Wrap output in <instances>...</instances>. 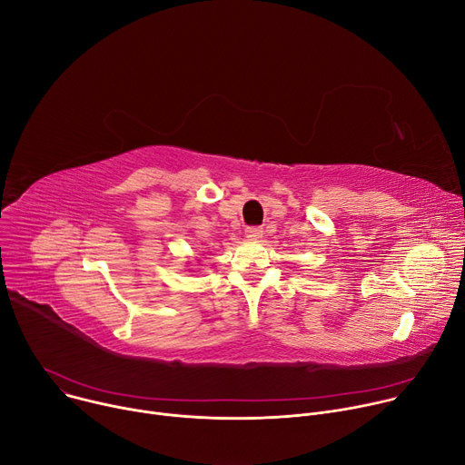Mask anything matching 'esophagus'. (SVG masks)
Instances as JSON below:
<instances>
[{"mask_svg": "<svg viewBox=\"0 0 465 465\" xmlns=\"http://www.w3.org/2000/svg\"><path fill=\"white\" fill-rule=\"evenodd\" d=\"M262 234H264L262 227H247V229H245V236H247V238H252V240L261 238Z\"/></svg>", "mask_w": 465, "mask_h": 465, "instance_id": "34e87169", "label": "esophagus"}]
</instances>
